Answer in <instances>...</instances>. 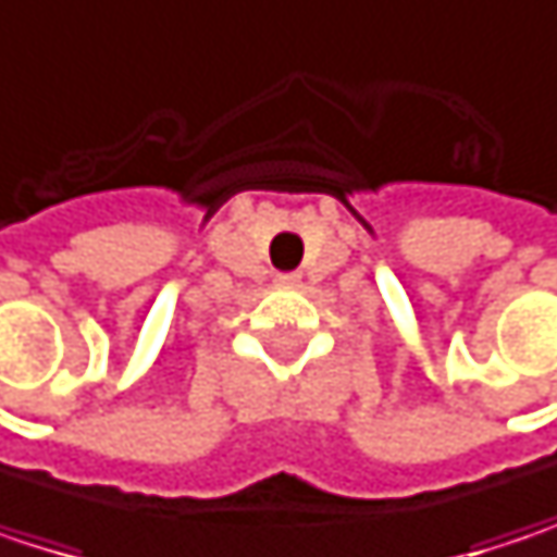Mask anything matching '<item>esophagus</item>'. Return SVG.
Masks as SVG:
<instances>
[{"instance_id": "34e87169", "label": "esophagus", "mask_w": 557, "mask_h": 557, "mask_svg": "<svg viewBox=\"0 0 557 557\" xmlns=\"http://www.w3.org/2000/svg\"><path fill=\"white\" fill-rule=\"evenodd\" d=\"M280 283H299V274H280Z\"/></svg>"}]
</instances>
